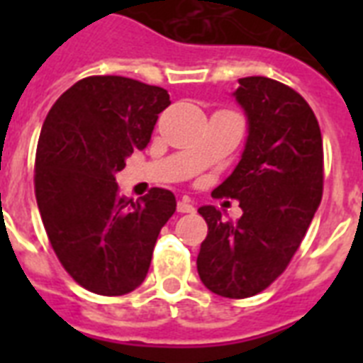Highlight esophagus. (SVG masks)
Instances as JSON below:
<instances>
[{
	"label": "esophagus",
	"instance_id": "esophagus-1",
	"mask_svg": "<svg viewBox=\"0 0 363 363\" xmlns=\"http://www.w3.org/2000/svg\"><path fill=\"white\" fill-rule=\"evenodd\" d=\"M177 211L179 213H194V205L190 203V199H181L179 203H177Z\"/></svg>",
	"mask_w": 363,
	"mask_h": 363
}]
</instances>
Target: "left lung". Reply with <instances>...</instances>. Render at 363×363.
Here are the masks:
<instances>
[{
	"mask_svg": "<svg viewBox=\"0 0 363 363\" xmlns=\"http://www.w3.org/2000/svg\"><path fill=\"white\" fill-rule=\"evenodd\" d=\"M233 98L247 116V141L232 175L213 190L238 199L239 220L199 207L209 233L198 254L199 279L222 298L265 290L298 250L322 199L324 154L309 104L267 77L239 79Z\"/></svg>",
	"mask_w": 363,
	"mask_h": 363,
	"instance_id": "1",
	"label": "left lung"
}]
</instances>
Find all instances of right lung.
<instances>
[{"label":"right lung","instance_id":"obj_1","mask_svg":"<svg viewBox=\"0 0 363 363\" xmlns=\"http://www.w3.org/2000/svg\"><path fill=\"white\" fill-rule=\"evenodd\" d=\"M167 90L125 77H86L48 111L35 156V198L54 252L82 288L124 296L148 273L160 230L177 209L173 192L139 201L115 175L147 148Z\"/></svg>","mask_w":363,"mask_h":363}]
</instances>
